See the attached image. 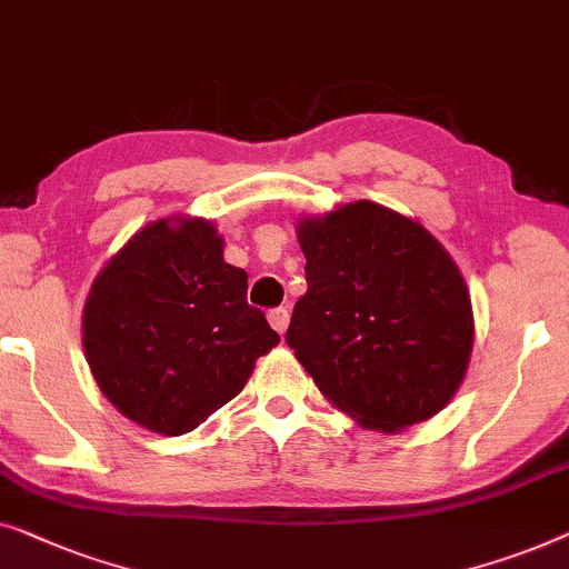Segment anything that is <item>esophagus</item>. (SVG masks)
Returning a JSON list of instances; mask_svg holds the SVG:
<instances>
[{
  "label": "esophagus",
  "mask_w": 569,
  "mask_h": 569,
  "mask_svg": "<svg viewBox=\"0 0 569 569\" xmlns=\"http://www.w3.org/2000/svg\"><path fill=\"white\" fill-rule=\"evenodd\" d=\"M288 317H291V315H288L286 307H276V309L268 311V322L278 335H283L288 330Z\"/></svg>",
  "instance_id": "1"
}]
</instances>
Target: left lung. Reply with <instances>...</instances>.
<instances>
[{"label": "left lung", "mask_w": 569, "mask_h": 569, "mask_svg": "<svg viewBox=\"0 0 569 569\" xmlns=\"http://www.w3.org/2000/svg\"><path fill=\"white\" fill-rule=\"evenodd\" d=\"M307 293L286 342L319 391L363 428L397 433L441 412L467 373V283L418 221L371 201L296 227Z\"/></svg>", "instance_id": "left-lung-1"}]
</instances>
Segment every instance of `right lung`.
<instances>
[{"instance_id": "add662e5", "label": "right lung", "mask_w": 569, "mask_h": 569, "mask_svg": "<svg viewBox=\"0 0 569 569\" xmlns=\"http://www.w3.org/2000/svg\"><path fill=\"white\" fill-rule=\"evenodd\" d=\"M278 342L266 315L247 303V273L223 262V239L206 219L147 223L84 301L94 381L118 412L162 436L206 422Z\"/></svg>"}]
</instances>
